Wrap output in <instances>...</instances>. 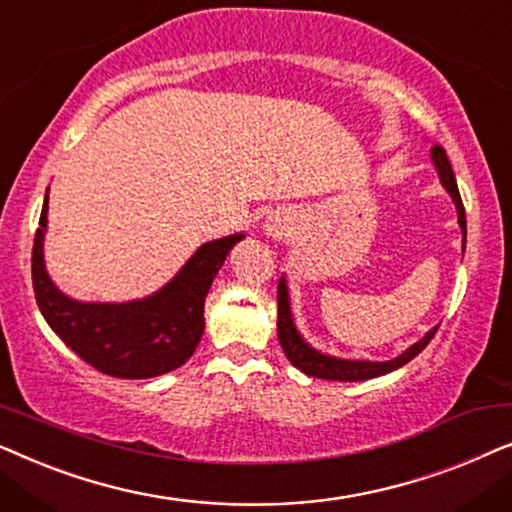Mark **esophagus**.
<instances>
[{"label":"esophagus","instance_id":"1","mask_svg":"<svg viewBox=\"0 0 512 512\" xmlns=\"http://www.w3.org/2000/svg\"><path fill=\"white\" fill-rule=\"evenodd\" d=\"M284 228H286V226H282V223H272V226H268V230H270V233L275 235V237L284 235Z\"/></svg>","mask_w":512,"mask_h":512}]
</instances>
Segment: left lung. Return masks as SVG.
Here are the masks:
<instances>
[{
  "mask_svg": "<svg viewBox=\"0 0 512 512\" xmlns=\"http://www.w3.org/2000/svg\"><path fill=\"white\" fill-rule=\"evenodd\" d=\"M433 165H436L440 184L447 188V193L452 195L454 205H457L459 214V226L461 233H464L466 242V212L464 202H461L457 179H454L452 165L447 160V153L443 146H433L431 149ZM438 328H431L429 333L424 335L422 340L415 342V345L405 349L401 356L391 361H349V359H335V356L321 354L317 349L307 345V342L300 338L296 324H293L291 317V303H289V286H286V279L282 277L277 284V338L279 345H282L286 359H289L298 370H303L305 375L319 377V380H338V382H359V380H370V377L387 375L391 370L405 366V363L415 359V356L422 352V349L429 345L433 335H436Z\"/></svg>",
  "mask_w": 512,
  "mask_h": 512,
  "instance_id": "1",
  "label": "left lung"
}]
</instances>
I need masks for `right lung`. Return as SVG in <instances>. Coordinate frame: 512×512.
I'll use <instances>...</instances> for the list:
<instances>
[{
  "mask_svg": "<svg viewBox=\"0 0 512 512\" xmlns=\"http://www.w3.org/2000/svg\"><path fill=\"white\" fill-rule=\"evenodd\" d=\"M48 193L32 247L37 305L58 338L88 366L123 380L158 377L184 366L205 331V298L242 233L212 240L188 258L163 289L130 303H79L65 296L44 265Z\"/></svg>",
  "mask_w": 512,
  "mask_h": 512,
  "instance_id": "right-lung-1",
  "label": "right lung"
}]
</instances>
